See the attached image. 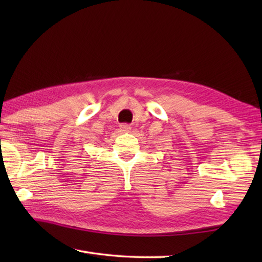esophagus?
Wrapping results in <instances>:
<instances>
[{"label":"esophagus","instance_id":"1","mask_svg":"<svg viewBox=\"0 0 262 262\" xmlns=\"http://www.w3.org/2000/svg\"><path fill=\"white\" fill-rule=\"evenodd\" d=\"M130 129H132L130 125H128V124L120 125V132H122V133H128V132H130Z\"/></svg>","mask_w":262,"mask_h":262}]
</instances>
